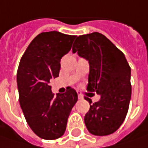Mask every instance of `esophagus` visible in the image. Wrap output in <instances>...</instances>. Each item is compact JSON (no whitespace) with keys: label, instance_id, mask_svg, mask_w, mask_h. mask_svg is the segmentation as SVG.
Returning a JSON list of instances; mask_svg holds the SVG:
<instances>
[{"label":"esophagus","instance_id":"obj_1","mask_svg":"<svg viewBox=\"0 0 148 148\" xmlns=\"http://www.w3.org/2000/svg\"><path fill=\"white\" fill-rule=\"evenodd\" d=\"M77 92H78V98H79V100L83 99V96H82V95H81V94H80V93H79V91H77Z\"/></svg>","mask_w":148,"mask_h":148}]
</instances>
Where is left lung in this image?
Here are the masks:
<instances>
[{
    "label": "left lung",
    "instance_id": "left-lung-1",
    "mask_svg": "<svg viewBox=\"0 0 148 148\" xmlns=\"http://www.w3.org/2000/svg\"><path fill=\"white\" fill-rule=\"evenodd\" d=\"M72 51L89 62L87 90L101 96L85 116L88 131L100 136L113 134L126 117L131 97V70L127 60L120 50L97 32L78 36ZM85 99L91 103L88 97Z\"/></svg>",
    "mask_w": 148,
    "mask_h": 148
}]
</instances>
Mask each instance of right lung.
<instances>
[{"instance_id":"add662e5","label":"right lung","mask_w":148,"mask_h":148,"mask_svg":"<svg viewBox=\"0 0 148 148\" xmlns=\"http://www.w3.org/2000/svg\"><path fill=\"white\" fill-rule=\"evenodd\" d=\"M76 35L49 31L39 34L21 58L17 74L19 102L25 119L39 137L55 140L66 130L70 112L78 100L73 88L54 94L49 85L58 77L61 58L72 47Z\"/></svg>"}]
</instances>
